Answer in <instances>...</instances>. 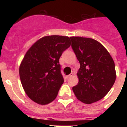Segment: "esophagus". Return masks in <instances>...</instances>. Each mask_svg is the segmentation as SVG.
I'll return each instance as SVG.
<instances>
[{
  "instance_id": "34e87169",
  "label": "esophagus",
  "mask_w": 127,
  "mask_h": 127,
  "mask_svg": "<svg viewBox=\"0 0 127 127\" xmlns=\"http://www.w3.org/2000/svg\"><path fill=\"white\" fill-rule=\"evenodd\" d=\"M74 75V72H72V73H70V74L68 75V76H67V79H69V78H70V77H72Z\"/></svg>"
}]
</instances>
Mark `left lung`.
Returning a JSON list of instances; mask_svg holds the SVG:
<instances>
[{"label": "left lung", "mask_w": 127, "mask_h": 127, "mask_svg": "<svg viewBox=\"0 0 127 127\" xmlns=\"http://www.w3.org/2000/svg\"><path fill=\"white\" fill-rule=\"evenodd\" d=\"M72 48L80 64L79 82L72 90L79 100L90 104L104 98L116 80L114 60L102 44L95 39L70 37Z\"/></svg>", "instance_id": "1"}]
</instances>
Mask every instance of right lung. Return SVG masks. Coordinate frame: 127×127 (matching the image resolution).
Masks as SVG:
<instances>
[{
  "mask_svg": "<svg viewBox=\"0 0 127 127\" xmlns=\"http://www.w3.org/2000/svg\"><path fill=\"white\" fill-rule=\"evenodd\" d=\"M70 46L69 37L48 35L27 51L19 74L25 92L33 102L46 105L56 98L64 83L59 58Z\"/></svg>",
  "mask_w": 127,
  "mask_h": 127,
  "instance_id": "add662e5",
  "label": "right lung"
}]
</instances>
